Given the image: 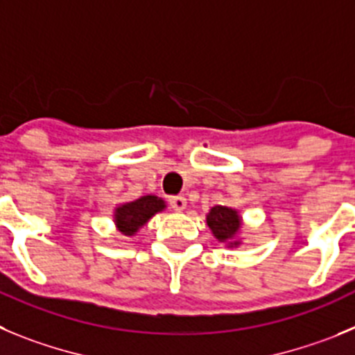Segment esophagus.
Listing matches in <instances>:
<instances>
[{
	"instance_id": "esophagus-1",
	"label": "esophagus",
	"mask_w": 355,
	"mask_h": 355,
	"mask_svg": "<svg viewBox=\"0 0 355 355\" xmlns=\"http://www.w3.org/2000/svg\"><path fill=\"white\" fill-rule=\"evenodd\" d=\"M170 205L171 209L177 210V212H182V210H185V207H187V200H185L184 196H171Z\"/></svg>"
}]
</instances>
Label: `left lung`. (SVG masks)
I'll return each instance as SVG.
<instances>
[{
	"label": "left lung",
	"instance_id": "obj_1",
	"mask_svg": "<svg viewBox=\"0 0 355 355\" xmlns=\"http://www.w3.org/2000/svg\"><path fill=\"white\" fill-rule=\"evenodd\" d=\"M207 226L212 232L214 239L230 249L242 245V216L237 209L225 205H216L207 212Z\"/></svg>",
	"mask_w": 355,
	"mask_h": 355
}]
</instances>
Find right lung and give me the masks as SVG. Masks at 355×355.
Returning a JSON list of instances; mask_svg holds the SVG:
<instances>
[{
  "instance_id": "1",
  "label": "right lung",
  "mask_w": 355,
  "mask_h": 355,
  "mask_svg": "<svg viewBox=\"0 0 355 355\" xmlns=\"http://www.w3.org/2000/svg\"><path fill=\"white\" fill-rule=\"evenodd\" d=\"M166 210V201L155 194H146L134 201L120 203L113 210V223L125 237H134L155 214Z\"/></svg>"
}]
</instances>
